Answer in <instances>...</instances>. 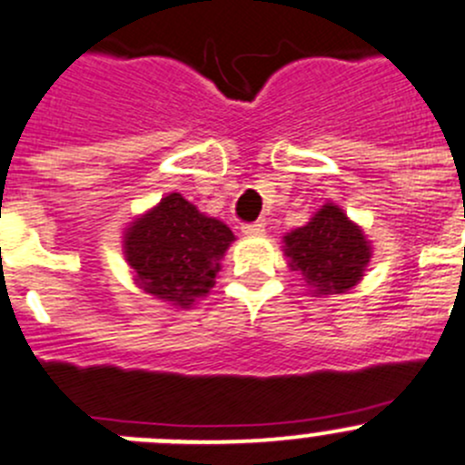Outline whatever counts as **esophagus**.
Returning a JSON list of instances; mask_svg holds the SVG:
<instances>
[{
    "label": "esophagus",
    "instance_id": "esophagus-1",
    "mask_svg": "<svg viewBox=\"0 0 465 465\" xmlns=\"http://www.w3.org/2000/svg\"><path fill=\"white\" fill-rule=\"evenodd\" d=\"M265 232V224L263 223H247L242 224V233L245 236H263Z\"/></svg>",
    "mask_w": 465,
    "mask_h": 465
}]
</instances>
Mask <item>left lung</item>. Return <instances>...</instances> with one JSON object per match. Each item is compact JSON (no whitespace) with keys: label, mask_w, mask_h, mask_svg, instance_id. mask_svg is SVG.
I'll list each match as a JSON object with an SVG mask.
<instances>
[{"label":"left lung","mask_w":465,"mask_h":465,"mask_svg":"<svg viewBox=\"0 0 465 465\" xmlns=\"http://www.w3.org/2000/svg\"><path fill=\"white\" fill-rule=\"evenodd\" d=\"M283 242L291 268L322 295L357 286L371 261L363 232L333 204H324L309 224L288 233Z\"/></svg>","instance_id":"left-lung-1"}]
</instances>
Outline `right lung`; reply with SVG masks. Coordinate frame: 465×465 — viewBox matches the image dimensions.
<instances>
[{"label":"right lung","mask_w":465,"mask_h":465,"mask_svg":"<svg viewBox=\"0 0 465 465\" xmlns=\"http://www.w3.org/2000/svg\"><path fill=\"white\" fill-rule=\"evenodd\" d=\"M232 229L179 193L163 197L124 233V254L145 292L188 309L215 286Z\"/></svg>","instance_id":"obj_1"}]
</instances>
